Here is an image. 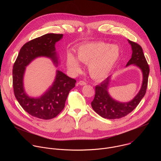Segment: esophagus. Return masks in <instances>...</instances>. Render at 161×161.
<instances>
[{
    "label": "esophagus",
    "instance_id": "1",
    "mask_svg": "<svg viewBox=\"0 0 161 161\" xmlns=\"http://www.w3.org/2000/svg\"><path fill=\"white\" fill-rule=\"evenodd\" d=\"M78 83H79V85H85L86 84V83L85 81H80L78 82Z\"/></svg>",
    "mask_w": 161,
    "mask_h": 161
}]
</instances>
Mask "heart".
<instances>
[{"label":"heart","instance_id":"1","mask_svg":"<svg viewBox=\"0 0 161 161\" xmlns=\"http://www.w3.org/2000/svg\"><path fill=\"white\" fill-rule=\"evenodd\" d=\"M120 55L117 46L104 42H90L81 45L78 50V58L81 62L88 64L90 76L94 79L106 77L117 62ZM68 67L74 73H80L81 67L78 60L71 53L67 58Z\"/></svg>","mask_w":161,"mask_h":161}]
</instances>
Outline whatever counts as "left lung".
Returning a JSON list of instances; mask_svg holds the SVG:
<instances>
[{
    "instance_id": "left-lung-1",
    "label": "left lung",
    "mask_w": 161,
    "mask_h": 161,
    "mask_svg": "<svg viewBox=\"0 0 161 161\" xmlns=\"http://www.w3.org/2000/svg\"><path fill=\"white\" fill-rule=\"evenodd\" d=\"M132 50V57L127 66L134 64L138 66L143 72V81L139 93L130 102L121 103L113 99L108 92L109 78H108L100 85L96 86V94L91 105L93 109L99 115L107 119H117L125 117L132 112L139 104L146 94L148 85L149 65L144 55L141 46L137 42L129 40Z\"/></svg>"
}]
</instances>
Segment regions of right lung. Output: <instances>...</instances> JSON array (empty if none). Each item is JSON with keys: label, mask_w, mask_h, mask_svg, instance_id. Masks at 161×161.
<instances>
[{"label": "right lung", "mask_w": 161, "mask_h": 161, "mask_svg": "<svg viewBox=\"0 0 161 161\" xmlns=\"http://www.w3.org/2000/svg\"><path fill=\"white\" fill-rule=\"evenodd\" d=\"M63 37L62 34H47L26 42L19 50L13 69V85L16 99L31 115L43 120L55 118L62 111L70 90L76 81L57 71L53 85L41 97H29L23 86V77L27 66L37 57H50L58 64L55 44Z\"/></svg>", "instance_id": "1"}]
</instances>
